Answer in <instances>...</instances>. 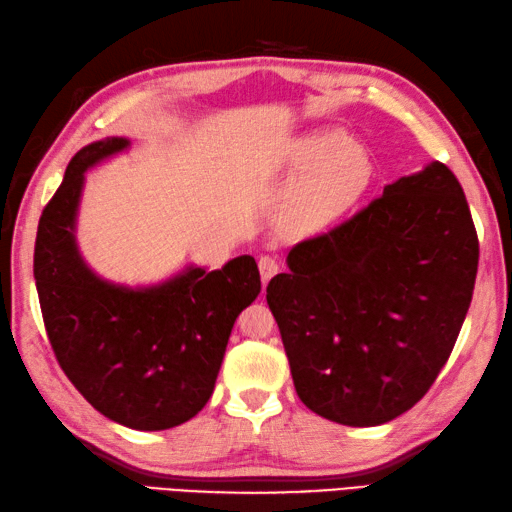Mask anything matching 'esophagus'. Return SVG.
<instances>
[{
	"label": "esophagus",
	"instance_id": "esophagus-1",
	"mask_svg": "<svg viewBox=\"0 0 512 512\" xmlns=\"http://www.w3.org/2000/svg\"><path fill=\"white\" fill-rule=\"evenodd\" d=\"M258 269H260V278H263V283H267L269 278L278 274L281 263H278L276 256H260L258 258Z\"/></svg>",
	"mask_w": 512,
	"mask_h": 512
}]
</instances>
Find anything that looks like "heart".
Returning <instances> with one entry per match:
<instances>
[{
  "mask_svg": "<svg viewBox=\"0 0 512 512\" xmlns=\"http://www.w3.org/2000/svg\"><path fill=\"white\" fill-rule=\"evenodd\" d=\"M292 162L298 171H314L298 196V214L321 225L341 216L363 198L374 180L370 153L343 131H321L296 144Z\"/></svg>",
  "mask_w": 512,
  "mask_h": 512,
  "instance_id": "heart-1",
  "label": "heart"
}]
</instances>
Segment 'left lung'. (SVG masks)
Listing matches in <instances>:
<instances>
[{"label":"left lung","mask_w":512,"mask_h":512,"mask_svg":"<svg viewBox=\"0 0 512 512\" xmlns=\"http://www.w3.org/2000/svg\"><path fill=\"white\" fill-rule=\"evenodd\" d=\"M479 238L443 162L289 249L267 285L298 399L343 426L392 421L435 383L472 301Z\"/></svg>","instance_id":"1"}]
</instances>
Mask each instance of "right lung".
I'll return each instance as SVG.
<instances>
[{
    "instance_id": "obj_1",
    "label": "right lung",
    "mask_w": 512,
    "mask_h": 512,
    "mask_svg": "<svg viewBox=\"0 0 512 512\" xmlns=\"http://www.w3.org/2000/svg\"><path fill=\"white\" fill-rule=\"evenodd\" d=\"M127 144L106 138L75 153L37 225L33 274L48 341L77 392L122 426L167 430L205 408L260 274L238 256L138 292L100 281L77 254L75 211L84 171Z\"/></svg>"
}]
</instances>
